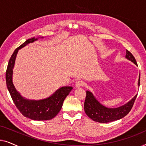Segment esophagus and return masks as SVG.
Masks as SVG:
<instances>
[{"label": "esophagus", "mask_w": 146, "mask_h": 146, "mask_svg": "<svg viewBox=\"0 0 146 146\" xmlns=\"http://www.w3.org/2000/svg\"><path fill=\"white\" fill-rule=\"evenodd\" d=\"M84 85V82L82 80H78L75 83V86L76 88H79L82 86Z\"/></svg>", "instance_id": "obj_1"}]
</instances>
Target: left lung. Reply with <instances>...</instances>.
I'll return each instance as SVG.
<instances>
[{
    "instance_id": "8db88e82",
    "label": "left lung",
    "mask_w": 146,
    "mask_h": 146,
    "mask_svg": "<svg viewBox=\"0 0 146 146\" xmlns=\"http://www.w3.org/2000/svg\"><path fill=\"white\" fill-rule=\"evenodd\" d=\"M125 57L137 65L134 56L127 50ZM140 84L139 74L138 85ZM137 96L131 100L126 104L117 108H108L98 102L90 92L86 91V96L84 102V110L86 115L94 121L100 123H108L122 118L128 113L132 108Z\"/></svg>"
}]
</instances>
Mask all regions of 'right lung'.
<instances>
[{"mask_svg":"<svg viewBox=\"0 0 146 146\" xmlns=\"http://www.w3.org/2000/svg\"><path fill=\"white\" fill-rule=\"evenodd\" d=\"M36 40L37 38H35L27 40L14 51L9 60L6 71V83L16 107L24 116L34 120H49L54 117L60 111L64 100L73 88L70 86L62 87L52 96L42 100H29L22 97L18 92L12 80L13 68L19 50Z\"/></svg>","mask_w":146,"mask_h":146,"instance_id":"1","label":"right lung"}]
</instances>
